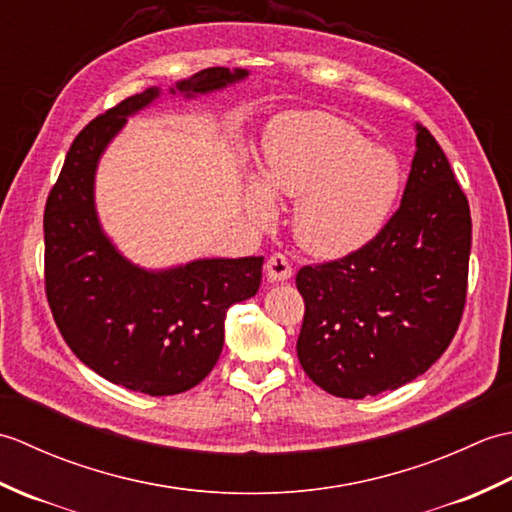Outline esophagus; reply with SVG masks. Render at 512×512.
I'll return each mask as SVG.
<instances>
[{
    "instance_id": "1",
    "label": "esophagus",
    "mask_w": 512,
    "mask_h": 512,
    "mask_svg": "<svg viewBox=\"0 0 512 512\" xmlns=\"http://www.w3.org/2000/svg\"><path fill=\"white\" fill-rule=\"evenodd\" d=\"M266 273L270 281H286L292 277V264L284 253H273L266 259Z\"/></svg>"
}]
</instances>
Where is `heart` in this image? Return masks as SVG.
<instances>
[{"label":"heart","mask_w":512,"mask_h":512,"mask_svg":"<svg viewBox=\"0 0 512 512\" xmlns=\"http://www.w3.org/2000/svg\"><path fill=\"white\" fill-rule=\"evenodd\" d=\"M264 178L268 189L299 200L301 246L341 257L365 246L385 226L400 191V167L389 151L332 114H290L270 127ZM264 184L253 187L262 217L275 211Z\"/></svg>","instance_id":"1"}]
</instances>
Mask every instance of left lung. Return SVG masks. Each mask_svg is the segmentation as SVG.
<instances>
[{
  "label": "left lung",
  "mask_w": 512,
  "mask_h": 512,
  "mask_svg": "<svg viewBox=\"0 0 512 512\" xmlns=\"http://www.w3.org/2000/svg\"><path fill=\"white\" fill-rule=\"evenodd\" d=\"M469 255V200L418 125L398 211L354 253L299 268L303 372L339 398L376 396L427 372L462 321Z\"/></svg>",
  "instance_id": "8db88e82"
}]
</instances>
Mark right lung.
<instances>
[{
  "label": "right lung",
  "mask_w": 512,
  "mask_h": 512,
  "mask_svg": "<svg viewBox=\"0 0 512 512\" xmlns=\"http://www.w3.org/2000/svg\"><path fill=\"white\" fill-rule=\"evenodd\" d=\"M246 70L206 68L171 94H206ZM149 88L85 125L43 211L46 297L65 343L96 374L149 396L182 394L209 376L224 345L226 310L262 284L264 257L198 259L162 273L129 264L101 231L94 171L127 116L158 99Z\"/></svg>",
  "instance_id": "add662e5"
}]
</instances>
